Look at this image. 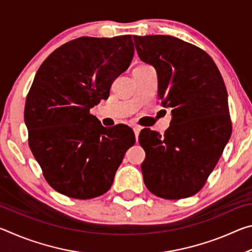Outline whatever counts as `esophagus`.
<instances>
[{
    "label": "esophagus",
    "instance_id": "obj_1",
    "mask_svg": "<svg viewBox=\"0 0 252 252\" xmlns=\"http://www.w3.org/2000/svg\"><path fill=\"white\" fill-rule=\"evenodd\" d=\"M133 131H134V135H135V140L138 141L139 139V134H140V131H141V127L140 126H133Z\"/></svg>",
    "mask_w": 252,
    "mask_h": 252
}]
</instances>
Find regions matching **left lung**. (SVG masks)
I'll list each match as a JSON object with an SVG mask.
<instances>
[{
  "label": "left lung",
  "instance_id": "left-lung-1",
  "mask_svg": "<svg viewBox=\"0 0 252 252\" xmlns=\"http://www.w3.org/2000/svg\"><path fill=\"white\" fill-rule=\"evenodd\" d=\"M141 61L155 67L158 96L171 109L164 135L142 130L144 185L163 199L198 192L231 135L228 93L216 63L203 50L170 35L133 36Z\"/></svg>",
  "mask_w": 252,
  "mask_h": 252
}]
</instances>
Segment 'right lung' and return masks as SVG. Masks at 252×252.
I'll list each match as a JSON object with an SVG mask.
<instances>
[{
    "instance_id": "add662e5",
    "label": "right lung",
    "mask_w": 252,
    "mask_h": 252,
    "mask_svg": "<svg viewBox=\"0 0 252 252\" xmlns=\"http://www.w3.org/2000/svg\"><path fill=\"white\" fill-rule=\"evenodd\" d=\"M133 54L131 35L83 36L60 46L37 70L24 121L30 149L58 192L85 200L112 186L135 136L126 125L104 127L90 109L108 99Z\"/></svg>"
}]
</instances>
